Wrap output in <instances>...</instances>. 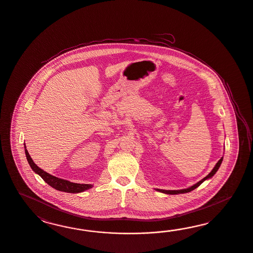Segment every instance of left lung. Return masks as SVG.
<instances>
[{
  "label": "left lung",
  "instance_id": "obj_1",
  "mask_svg": "<svg viewBox=\"0 0 253 253\" xmlns=\"http://www.w3.org/2000/svg\"><path fill=\"white\" fill-rule=\"evenodd\" d=\"M222 158H221V160L218 161L217 163H216V165H215L214 168L212 169V170L208 174L207 176L205 177V178H203L201 181H199V183H197L196 184H194V185H192L191 187H189V188H186V189H181V190H163V189H157L158 191L162 192V193H165V194H169V195H177V194H184V193H188V192L192 191V190H194L195 188H197L198 186H199L200 184H202L205 180H207L209 178H211V177L213 176L215 174V172L218 170V169L219 167L221 166V163H222Z\"/></svg>",
  "mask_w": 253,
  "mask_h": 253
}]
</instances>
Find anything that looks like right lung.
<instances>
[{
  "mask_svg": "<svg viewBox=\"0 0 253 253\" xmlns=\"http://www.w3.org/2000/svg\"><path fill=\"white\" fill-rule=\"evenodd\" d=\"M25 153H26L27 160H28V162H29L31 169L36 173H38L39 175L44 180V182H46L49 185H51L52 187H54V189H56V190L68 192V193H80V192L85 191L92 186V184H75V183H71L67 180L53 176V175L47 173L44 170H42V169L39 168L38 166L31 160V156L27 149H25Z\"/></svg>",
  "mask_w": 253,
  "mask_h": 253,
  "instance_id": "obj_1",
  "label": "right lung"
}]
</instances>
